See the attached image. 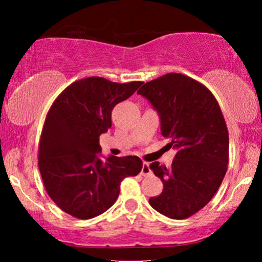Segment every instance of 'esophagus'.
Instances as JSON below:
<instances>
[{
	"mask_svg": "<svg viewBox=\"0 0 262 262\" xmlns=\"http://www.w3.org/2000/svg\"><path fill=\"white\" fill-rule=\"evenodd\" d=\"M150 173H151V170H150L149 164L144 162L143 165H142V168H141V174L145 177V176H149Z\"/></svg>",
	"mask_w": 262,
	"mask_h": 262,
	"instance_id": "34e87169",
	"label": "esophagus"
}]
</instances>
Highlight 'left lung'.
<instances>
[{
	"instance_id": "8db88e82",
	"label": "left lung",
	"mask_w": 262,
	"mask_h": 262,
	"mask_svg": "<svg viewBox=\"0 0 262 262\" xmlns=\"http://www.w3.org/2000/svg\"><path fill=\"white\" fill-rule=\"evenodd\" d=\"M137 94L161 117L167 145L178 151L170 167L154 162L163 192L149 199L170 219H188L201 210L223 181L229 163V133L219 103L208 88L183 74L170 73L147 82Z\"/></svg>"
}]
</instances>
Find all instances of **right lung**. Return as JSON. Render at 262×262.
I'll list each match as a JSON object with an SVG mask.
<instances>
[{
    "label": "right lung",
    "instance_id": "obj_1",
    "mask_svg": "<svg viewBox=\"0 0 262 262\" xmlns=\"http://www.w3.org/2000/svg\"><path fill=\"white\" fill-rule=\"evenodd\" d=\"M141 84L92 76L72 83L53 101L39 140L38 165L47 194L61 210L94 219L114 205L126 177L141 172L137 156H97L99 136L112 126L113 107Z\"/></svg>",
    "mask_w": 262,
    "mask_h": 262
}]
</instances>
